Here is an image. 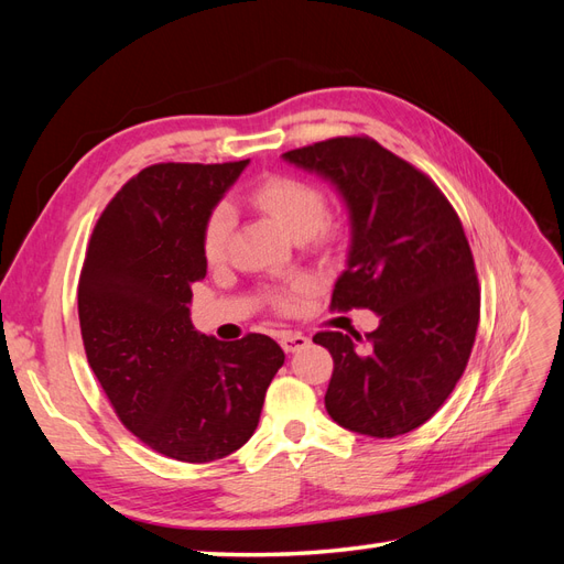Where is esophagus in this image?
Wrapping results in <instances>:
<instances>
[{"label":"esophagus","mask_w":564,"mask_h":564,"mask_svg":"<svg viewBox=\"0 0 564 564\" xmlns=\"http://www.w3.org/2000/svg\"><path fill=\"white\" fill-rule=\"evenodd\" d=\"M280 344H282V348L286 350V352H296V350H301V348H305L311 344V338L308 336H303V334H299V332H286V334H282L280 336Z\"/></svg>","instance_id":"esophagus-1"}]
</instances>
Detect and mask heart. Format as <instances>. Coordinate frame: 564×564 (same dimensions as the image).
<instances>
[{
    "instance_id": "obj_1",
    "label": "heart",
    "mask_w": 564,
    "mask_h": 564,
    "mask_svg": "<svg viewBox=\"0 0 564 564\" xmlns=\"http://www.w3.org/2000/svg\"><path fill=\"white\" fill-rule=\"evenodd\" d=\"M249 199L265 212L275 224L292 235L294 240H308L315 245L329 242V230L324 228L327 220V197L317 185L296 176H265L249 191ZM235 216L230 204L220 202L207 214L202 228V253L209 263L226 259L228 242L232 235ZM305 292V282L294 280L286 286L268 292L270 303L280 313H294L299 308V296Z\"/></svg>"
}]
</instances>
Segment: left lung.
Instances as JSON below:
<instances>
[{"label":"left lung","mask_w":564,"mask_h":564,"mask_svg":"<svg viewBox=\"0 0 564 564\" xmlns=\"http://www.w3.org/2000/svg\"><path fill=\"white\" fill-rule=\"evenodd\" d=\"M336 185L350 216L348 268L334 311L369 308L371 334L319 332L334 357L329 416L369 437L419 429L452 395L480 322V284L464 226L440 187L369 135L282 155Z\"/></svg>","instance_id":"left-lung-1"}]
</instances>
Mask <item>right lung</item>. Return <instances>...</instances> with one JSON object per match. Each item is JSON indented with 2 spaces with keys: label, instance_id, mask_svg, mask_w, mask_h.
I'll use <instances>...</instances> for the list:
<instances>
[{
  "label": "right lung",
  "instance_id": "1",
  "mask_svg": "<svg viewBox=\"0 0 564 564\" xmlns=\"http://www.w3.org/2000/svg\"><path fill=\"white\" fill-rule=\"evenodd\" d=\"M247 164L145 166L96 220L79 275L84 350L115 414L185 464L240 449L284 365L270 336L226 344L199 334L187 308L207 275L204 220Z\"/></svg>",
  "mask_w": 564,
  "mask_h": 564
}]
</instances>
